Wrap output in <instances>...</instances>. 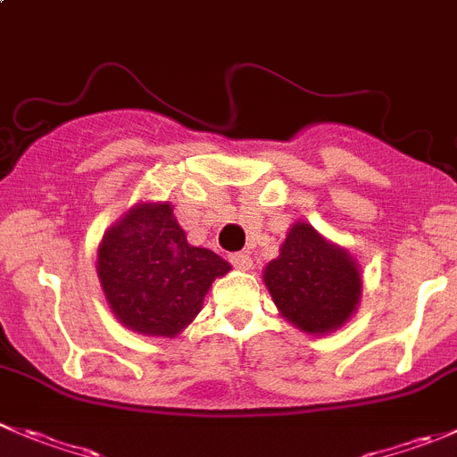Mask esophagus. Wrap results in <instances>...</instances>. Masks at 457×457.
<instances>
[{
    "label": "esophagus",
    "instance_id": "esophagus-1",
    "mask_svg": "<svg viewBox=\"0 0 457 457\" xmlns=\"http://www.w3.org/2000/svg\"><path fill=\"white\" fill-rule=\"evenodd\" d=\"M229 263H232L237 270H243V272H245V270H252V259L250 254H245V252H237V254L229 256Z\"/></svg>",
    "mask_w": 457,
    "mask_h": 457
}]
</instances>
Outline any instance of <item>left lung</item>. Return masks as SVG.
I'll return each mask as SVG.
<instances>
[{
  "label": "left lung",
  "instance_id": "obj_1",
  "mask_svg": "<svg viewBox=\"0 0 457 457\" xmlns=\"http://www.w3.org/2000/svg\"><path fill=\"white\" fill-rule=\"evenodd\" d=\"M263 283L281 317L314 337L346 326L364 287L355 256L305 220L287 229L278 256L263 268Z\"/></svg>",
  "mask_w": 457,
  "mask_h": 457
}]
</instances>
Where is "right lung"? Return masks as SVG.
<instances>
[{"instance_id": "1", "label": "right lung", "mask_w": 457, "mask_h": 457, "mask_svg": "<svg viewBox=\"0 0 457 457\" xmlns=\"http://www.w3.org/2000/svg\"><path fill=\"white\" fill-rule=\"evenodd\" d=\"M96 270L122 326L145 337H176L196 319L212 283L232 265L187 243L170 201H140L106 228Z\"/></svg>"}]
</instances>
